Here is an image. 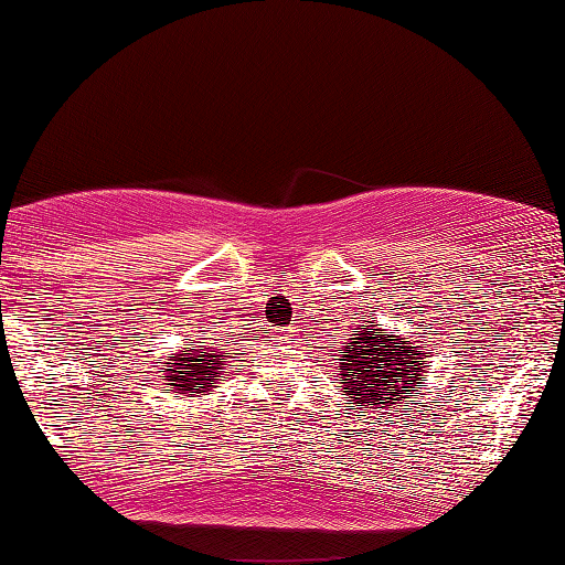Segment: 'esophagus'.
Returning <instances> with one entry per match:
<instances>
[{
    "label": "esophagus",
    "instance_id": "1",
    "mask_svg": "<svg viewBox=\"0 0 565 565\" xmlns=\"http://www.w3.org/2000/svg\"><path fill=\"white\" fill-rule=\"evenodd\" d=\"M289 337H294V329H284V337L281 339H289Z\"/></svg>",
    "mask_w": 565,
    "mask_h": 565
}]
</instances>
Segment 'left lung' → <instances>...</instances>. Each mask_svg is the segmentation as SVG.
I'll return each mask as SVG.
<instances>
[{
	"instance_id": "left-lung-1",
	"label": "left lung",
	"mask_w": 565,
	"mask_h": 565,
	"mask_svg": "<svg viewBox=\"0 0 565 565\" xmlns=\"http://www.w3.org/2000/svg\"><path fill=\"white\" fill-rule=\"evenodd\" d=\"M369 323L371 329L351 333L349 347L339 349L343 394L361 401V406L391 408L406 398V391H414L424 363L418 361V347H406V341L394 339L379 323Z\"/></svg>"
}]
</instances>
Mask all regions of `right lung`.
<instances>
[{
    "mask_svg": "<svg viewBox=\"0 0 565 565\" xmlns=\"http://www.w3.org/2000/svg\"><path fill=\"white\" fill-rule=\"evenodd\" d=\"M189 347H194V341L189 343ZM222 353H212L209 349H189V353H177V356H171V369H167V391H174V394H186V396H194V394H204L209 388L212 381H218V369H224L222 363Z\"/></svg>",
    "mask_w": 565,
    "mask_h": 565,
    "instance_id": "obj_1",
    "label": "right lung"
}]
</instances>
